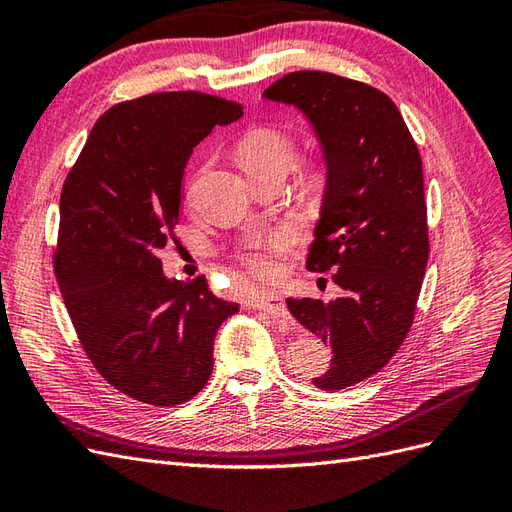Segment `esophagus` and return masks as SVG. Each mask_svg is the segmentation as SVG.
I'll return each mask as SVG.
<instances>
[{
    "mask_svg": "<svg viewBox=\"0 0 512 512\" xmlns=\"http://www.w3.org/2000/svg\"><path fill=\"white\" fill-rule=\"evenodd\" d=\"M252 305H254V309H260V312H267V314H271L275 318H284L288 314L286 303H284V299L277 292H262V294H258Z\"/></svg>",
    "mask_w": 512,
    "mask_h": 512,
    "instance_id": "esophagus-1",
    "label": "esophagus"
}]
</instances>
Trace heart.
I'll use <instances>...</instances> for the list:
<instances>
[{"instance_id": "b5f03b06", "label": "heart", "mask_w": 512, "mask_h": 512, "mask_svg": "<svg viewBox=\"0 0 512 512\" xmlns=\"http://www.w3.org/2000/svg\"><path fill=\"white\" fill-rule=\"evenodd\" d=\"M294 156L290 138L275 128H258L239 143V162L247 177L265 173H286ZM314 177H322V164H314ZM299 235L294 226L280 224L256 232L239 252L241 265L260 280H275L282 273V258L297 245Z\"/></svg>"}]
</instances>
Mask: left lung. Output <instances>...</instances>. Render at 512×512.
Returning a JSON list of instances; mask_svg holds the SVG:
<instances>
[{
    "label": "left lung",
    "instance_id": "obj_1",
    "mask_svg": "<svg viewBox=\"0 0 512 512\" xmlns=\"http://www.w3.org/2000/svg\"><path fill=\"white\" fill-rule=\"evenodd\" d=\"M262 96L299 108L327 162L307 269L333 271L344 294L286 305L333 348L331 367L312 382L339 391L380 371L412 327L429 256L421 153L395 102L371 85L301 70Z\"/></svg>",
    "mask_w": 512,
    "mask_h": 512
}]
</instances>
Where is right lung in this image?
<instances>
[{
	"label": "right lung",
	"mask_w": 512,
	"mask_h": 512,
	"mask_svg": "<svg viewBox=\"0 0 512 512\" xmlns=\"http://www.w3.org/2000/svg\"><path fill=\"white\" fill-rule=\"evenodd\" d=\"M243 106L200 91L119 102L96 121L59 200L53 267L89 361L117 391L177 406L207 384L213 339L239 312L205 275L168 280L160 250L175 239L192 149Z\"/></svg>",
	"instance_id": "add662e5"
}]
</instances>
